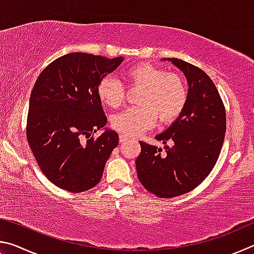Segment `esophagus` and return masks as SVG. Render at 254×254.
Returning a JSON list of instances; mask_svg holds the SVG:
<instances>
[{
    "mask_svg": "<svg viewBox=\"0 0 254 254\" xmlns=\"http://www.w3.org/2000/svg\"><path fill=\"white\" fill-rule=\"evenodd\" d=\"M127 139H128V137H127V135H124V134H121V135L119 136V141H120V143H124Z\"/></svg>",
    "mask_w": 254,
    "mask_h": 254,
    "instance_id": "34e87169",
    "label": "esophagus"
}]
</instances>
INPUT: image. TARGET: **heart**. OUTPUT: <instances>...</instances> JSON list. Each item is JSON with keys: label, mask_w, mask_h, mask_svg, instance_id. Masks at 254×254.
Masks as SVG:
<instances>
[{"label": "heart", "mask_w": 254, "mask_h": 254, "mask_svg": "<svg viewBox=\"0 0 254 254\" xmlns=\"http://www.w3.org/2000/svg\"><path fill=\"white\" fill-rule=\"evenodd\" d=\"M128 88H140L136 103L114 114L111 126L127 136H135L156 123L174 122L183 113L188 101V88L184 78L176 72H165L148 63L135 64L124 71ZM97 96L103 104L119 107L126 97L123 86L112 77H104L97 85Z\"/></svg>", "instance_id": "heart-1"}]
</instances>
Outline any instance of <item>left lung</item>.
<instances>
[{
  "label": "left lung",
  "mask_w": 254,
  "mask_h": 254,
  "mask_svg": "<svg viewBox=\"0 0 254 254\" xmlns=\"http://www.w3.org/2000/svg\"><path fill=\"white\" fill-rule=\"evenodd\" d=\"M184 72L188 101L178 119L156 135L162 149L141 141L136 158L137 178L160 198H171L192 190L207 177L220 156L226 131V114L217 88L200 68L178 58H166Z\"/></svg>",
  "instance_id": "8db88e82"
}]
</instances>
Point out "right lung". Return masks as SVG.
Returning <instances> with one entry per match:
<instances>
[{
  "label": "right lung",
  "mask_w": 254,
  "mask_h": 254,
  "mask_svg": "<svg viewBox=\"0 0 254 254\" xmlns=\"http://www.w3.org/2000/svg\"><path fill=\"white\" fill-rule=\"evenodd\" d=\"M123 59L68 54L49 64L36 80L29 103L28 143L42 173L57 187L81 192L100 183L119 135L105 128L97 139L84 137L105 127L97 85Z\"/></svg>",
  "instance_id": "add662e5"
}]
</instances>
